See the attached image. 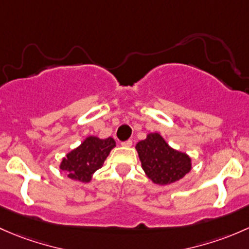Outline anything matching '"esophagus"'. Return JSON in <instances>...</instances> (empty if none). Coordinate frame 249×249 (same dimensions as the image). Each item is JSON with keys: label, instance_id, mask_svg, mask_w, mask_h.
<instances>
[{"label": "esophagus", "instance_id": "1", "mask_svg": "<svg viewBox=\"0 0 249 249\" xmlns=\"http://www.w3.org/2000/svg\"><path fill=\"white\" fill-rule=\"evenodd\" d=\"M121 145H122V146H124V147H130V146L133 145V142H132V140H127V142H122Z\"/></svg>", "mask_w": 249, "mask_h": 249}]
</instances>
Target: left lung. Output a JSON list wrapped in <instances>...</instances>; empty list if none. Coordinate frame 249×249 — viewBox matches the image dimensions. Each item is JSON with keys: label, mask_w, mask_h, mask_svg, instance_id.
<instances>
[{"label": "left lung", "mask_w": 249, "mask_h": 249, "mask_svg": "<svg viewBox=\"0 0 249 249\" xmlns=\"http://www.w3.org/2000/svg\"><path fill=\"white\" fill-rule=\"evenodd\" d=\"M135 150L146 176L156 184L175 183L192 170V158L171 147L160 133H148Z\"/></svg>", "instance_id": "1"}]
</instances>
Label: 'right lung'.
Masks as SVG:
<instances>
[{
	"mask_svg": "<svg viewBox=\"0 0 249 249\" xmlns=\"http://www.w3.org/2000/svg\"><path fill=\"white\" fill-rule=\"evenodd\" d=\"M116 146L112 138L101 139L89 135L84 142L68 152L60 163L61 170L66 171L69 178L89 183L93 174L103 166L110 151Z\"/></svg>",
	"mask_w": 249,
	"mask_h": 249,
	"instance_id": "obj_1",
	"label": "right lung"
}]
</instances>
